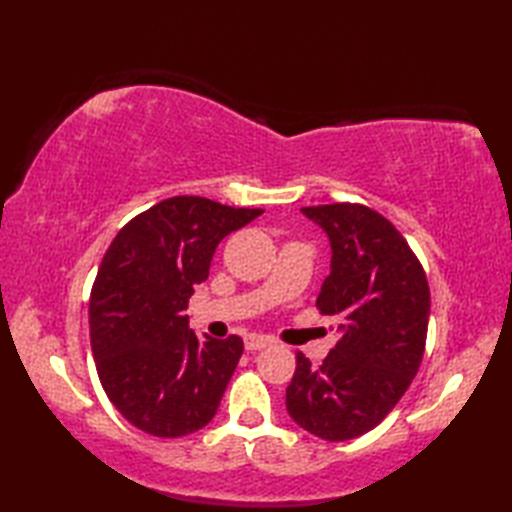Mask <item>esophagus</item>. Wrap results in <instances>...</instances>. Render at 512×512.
I'll list each match as a JSON object with an SVG mask.
<instances>
[{"label": "esophagus", "mask_w": 512, "mask_h": 512, "mask_svg": "<svg viewBox=\"0 0 512 512\" xmlns=\"http://www.w3.org/2000/svg\"><path fill=\"white\" fill-rule=\"evenodd\" d=\"M270 343H273V341H270L268 336H264V334H248L246 339H244L246 350H250V352H253V350H264V347H268Z\"/></svg>", "instance_id": "1"}]
</instances>
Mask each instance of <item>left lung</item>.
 I'll return each mask as SVG.
<instances>
[{
  "instance_id": "obj_1",
  "label": "left lung",
  "mask_w": 512,
  "mask_h": 512,
  "mask_svg": "<svg viewBox=\"0 0 512 512\" xmlns=\"http://www.w3.org/2000/svg\"><path fill=\"white\" fill-rule=\"evenodd\" d=\"M301 211L330 239V275L317 308L341 319V339L319 367L297 352L286 409L312 436L343 442L372 431L418 374L429 284L407 239L369 206L339 202Z\"/></svg>"
}]
</instances>
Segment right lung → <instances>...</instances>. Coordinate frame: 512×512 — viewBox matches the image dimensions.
<instances>
[{
	"label": "right lung",
	"mask_w": 512,
	"mask_h": 512,
	"mask_svg": "<svg viewBox=\"0 0 512 512\" xmlns=\"http://www.w3.org/2000/svg\"><path fill=\"white\" fill-rule=\"evenodd\" d=\"M262 213L176 195L129 220L107 248L90 295L96 372L112 405L149 436H189L220 407L244 343L198 341L184 310L217 244Z\"/></svg>",
	"instance_id": "obj_1"
}]
</instances>
